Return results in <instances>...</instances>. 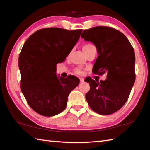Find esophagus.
<instances>
[{
  "label": "esophagus",
  "mask_w": 150,
  "mask_h": 150,
  "mask_svg": "<svg viewBox=\"0 0 150 150\" xmlns=\"http://www.w3.org/2000/svg\"><path fill=\"white\" fill-rule=\"evenodd\" d=\"M79 79H80L81 82H83V81H84V79H83V77H80Z\"/></svg>",
  "instance_id": "obj_1"
}]
</instances>
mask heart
Listing matches in <instances>:
<instances>
[{"mask_svg":"<svg viewBox=\"0 0 150 150\" xmlns=\"http://www.w3.org/2000/svg\"><path fill=\"white\" fill-rule=\"evenodd\" d=\"M93 45L91 44H85V45H83V47H82L83 52H86V51H87V50L88 49V48L91 47H92ZM75 72L77 73V74H81V73H82V71H81L80 69H76Z\"/></svg>","mask_w":150,"mask_h":150,"instance_id":"obj_1","label":"heart"}]
</instances>
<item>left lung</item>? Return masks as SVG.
I'll return each mask as SVG.
<instances>
[{
	"instance_id": "obj_1",
	"label": "left lung",
	"mask_w": 150,
	"mask_h": 150,
	"mask_svg": "<svg viewBox=\"0 0 150 150\" xmlns=\"http://www.w3.org/2000/svg\"><path fill=\"white\" fill-rule=\"evenodd\" d=\"M81 37L97 50L93 73L107 75L106 79L100 82L85 79L90 85L86 100L95 112L111 115L126 103L135 82L134 50L126 35L112 28L94 27L83 31Z\"/></svg>"
}]
</instances>
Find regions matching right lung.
Returning a JSON list of instances; mask_svg holds the SVG:
<instances>
[{"mask_svg": "<svg viewBox=\"0 0 150 150\" xmlns=\"http://www.w3.org/2000/svg\"><path fill=\"white\" fill-rule=\"evenodd\" d=\"M82 30L48 28L38 30L27 39L18 58L20 88L33 110L45 116L62 112L79 79L73 75L63 78L56 74L77 44Z\"/></svg>", "mask_w": 150, "mask_h": 150, "instance_id": "obj_1", "label": "right lung"}]
</instances>
